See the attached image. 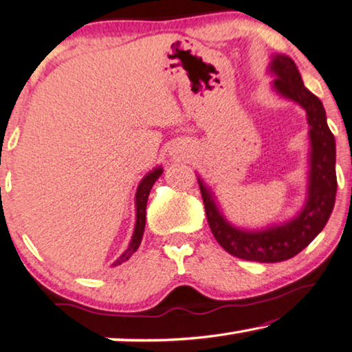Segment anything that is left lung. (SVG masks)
I'll return each mask as SVG.
<instances>
[{
	"mask_svg": "<svg viewBox=\"0 0 352 352\" xmlns=\"http://www.w3.org/2000/svg\"><path fill=\"white\" fill-rule=\"evenodd\" d=\"M268 71L276 78L272 82V89L283 98L302 106L307 113L309 154L307 198L303 206L286 222L248 230L227 221L211 187H208L200 176L197 177L208 223L216 241L232 256L262 263L287 261L303 251L322 232L337 195V149L322 101L305 87L297 65L287 55H272Z\"/></svg>",
	"mask_w": 352,
	"mask_h": 352,
	"instance_id": "left-lung-1",
	"label": "left lung"
}]
</instances>
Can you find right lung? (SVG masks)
I'll return each instance as SVG.
<instances>
[{
    "label": "right lung",
    "mask_w": 352,
    "mask_h": 352,
    "mask_svg": "<svg viewBox=\"0 0 352 352\" xmlns=\"http://www.w3.org/2000/svg\"><path fill=\"white\" fill-rule=\"evenodd\" d=\"M162 173H164V168H162V166L154 168V170L149 171L144 177H142L138 188H136V195H135L136 222H135L133 236H131V239H130L129 248H126L124 254H122V256L113 263V267H117V265H120V263H124L125 261H129V258L136 252V249L140 248L141 239H142V233H144V227H146L147 198H149L152 186H154V182L162 176Z\"/></svg>",
    "instance_id": "right-lung-1"
}]
</instances>
